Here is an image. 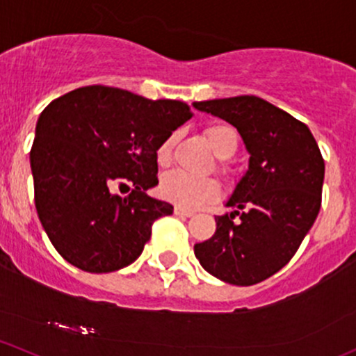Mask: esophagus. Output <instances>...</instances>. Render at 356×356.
I'll use <instances>...</instances> for the list:
<instances>
[{
    "instance_id": "34e87169",
    "label": "esophagus",
    "mask_w": 356,
    "mask_h": 356,
    "mask_svg": "<svg viewBox=\"0 0 356 356\" xmlns=\"http://www.w3.org/2000/svg\"><path fill=\"white\" fill-rule=\"evenodd\" d=\"M174 213L179 216H193L194 215V211H191V209H186V208H181V207H175Z\"/></svg>"
}]
</instances>
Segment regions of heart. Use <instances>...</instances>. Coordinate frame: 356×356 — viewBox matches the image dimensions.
Returning <instances> with one entry per match:
<instances>
[{"mask_svg":"<svg viewBox=\"0 0 356 356\" xmlns=\"http://www.w3.org/2000/svg\"><path fill=\"white\" fill-rule=\"evenodd\" d=\"M204 136H207V141L213 148V152L222 159L234 155L238 147L237 129L228 124L208 126L204 129ZM175 140H177V134L172 133L167 138H163L162 143L156 147L155 156L160 167H165L170 163ZM218 172L223 177H228V174H230L223 163L218 165ZM160 194H162L163 200L170 201L177 207L194 209L218 200L220 194H222V188L211 177H191L184 172H170V174L163 175L162 181H160Z\"/></svg>","mask_w":356,"mask_h":356,"instance_id":"b5f03b06","label":"heart"}]
</instances>
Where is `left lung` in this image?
<instances>
[{
	"mask_svg": "<svg viewBox=\"0 0 356 356\" xmlns=\"http://www.w3.org/2000/svg\"><path fill=\"white\" fill-rule=\"evenodd\" d=\"M234 124L250 153L249 170L215 216L211 238L194 245L209 275L250 286L278 273L300 247L323 203L324 159L304 122L256 95L194 102Z\"/></svg>",
	"mask_w": 356,
	"mask_h": 356,
	"instance_id": "obj_1",
	"label": "left lung"
}]
</instances>
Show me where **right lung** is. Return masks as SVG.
Wrapping results in <instances>:
<instances>
[{
	"instance_id": "add662e5",
	"label": "right lung",
	"mask_w": 356,
	"mask_h": 356,
	"mask_svg": "<svg viewBox=\"0 0 356 356\" xmlns=\"http://www.w3.org/2000/svg\"><path fill=\"white\" fill-rule=\"evenodd\" d=\"M191 118L184 102L106 85L73 90L40 112L30 149L33 200L63 259L111 273L140 257L153 222L174 211L145 193L159 184L156 147ZM128 185V197L115 194Z\"/></svg>"
}]
</instances>
